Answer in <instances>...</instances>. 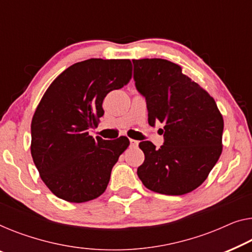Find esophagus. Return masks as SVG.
I'll list each match as a JSON object with an SVG mask.
<instances>
[{"instance_id":"1","label":"esophagus","mask_w":252,"mask_h":252,"mask_svg":"<svg viewBox=\"0 0 252 252\" xmlns=\"http://www.w3.org/2000/svg\"><path fill=\"white\" fill-rule=\"evenodd\" d=\"M138 144H139V141L134 140V139H130V146H131V147H137Z\"/></svg>"}]
</instances>
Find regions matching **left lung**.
<instances>
[{
    "mask_svg": "<svg viewBox=\"0 0 252 252\" xmlns=\"http://www.w3.org/2000/svg\"><path fill=\"white\" fill-rule=\"evenodd\" d=\"M136 88L146 98L148 123H164V145L139 147L137 174L147 189L168 196L189 193L207 179L222 154L223 116L215 100L181 66L163 59L132 60Z\"/></svg>",
    "mask_w": 252,
    "mask_h": 252,
    "instance_id": "8db88e82",
    "label": "left lung"
}]
</instances>
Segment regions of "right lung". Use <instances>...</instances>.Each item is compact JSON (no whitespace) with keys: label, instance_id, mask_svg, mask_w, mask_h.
I'll use <instances>...</instances> for the list:
<instances>
[{"label":"right lung","instance_id":"1","mask_svg":"<svg viewBox=\"0 0 252 252\" xmlns=\"http://www.w3.org/2000/svg\"><path fill=\"white\" fill-rule=\"evenodd\" d=\"M130 60L89 59L74 63L50 85L32 121V156L56 197L86 202L99 197L112 168L130 145L126 137L104 140L89 129L104 115L103 100L130 81Z\"/></svg>","mask_w":252,"mask_h":252}]
</instances>
